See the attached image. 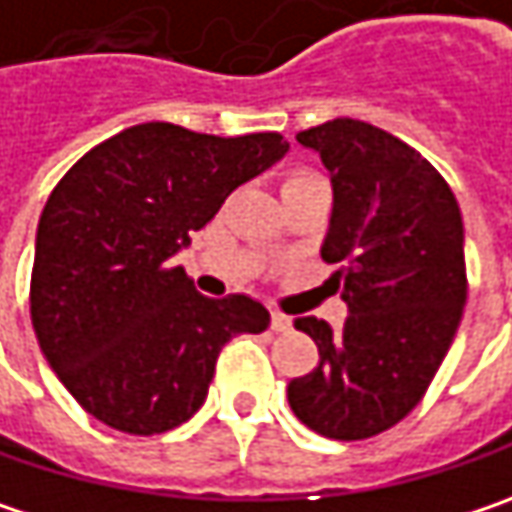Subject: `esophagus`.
Instances as JSON below:
<instances>
[{
	"instance_id": "1",
	"label": "esophagus",
	"mask_w": 512,
	"mask_h": 512,
	"mask_svg": "<svg viewBox=\"0 0 512 512\" xmlns=\"http://www.w3.org/2000/svg\"><path fill=\"white\" fill-rule=\"evenodd\" d=\"M271 329H274V332H291V329H294V320H291L288 314H282V311H274V314H271Z\"/></svg>"
}]
</instances>
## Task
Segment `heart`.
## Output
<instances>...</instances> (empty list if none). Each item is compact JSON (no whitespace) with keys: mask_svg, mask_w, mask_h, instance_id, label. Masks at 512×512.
<instances>
[{"mask_svg":"<svg viewBox=\"0 0 512 512\" xmlns=\"http://www.w3.org/2000/svg\"><path fill=\"white\" fill-rule=\"evenodd\" d=\"M311 180H320V177H314V174H306V171H294V174H288V177H285V186H297V183H311Z\"/></svg>","mask_w":512,"mask_h":512,"instance_id":"1","label":"heart"}]
</instances>
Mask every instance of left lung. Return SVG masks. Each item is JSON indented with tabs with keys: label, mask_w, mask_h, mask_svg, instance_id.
I'll list each match as a JSON object with an SVG mask.
<instances>
[{
	"label": "left lung",
	"mask_w": 512,
	"mask_h": 512,
	"mask_svg": "<svg viewBox=\"0 0 512 512\" xmlns=\"http://www.w3.org/2000/svg\"><path fill=\"white\" fill-rule=\"evenodd\" d=\"M332 180L320 256L341 265V332L297 317L317 367L288 382L297 420L332 440H367L405 420L455 341L466 306L463 218L440 171L402 139L358 119L300 130Z\"/></svg>",
	"instance_id": "left-lung-1"
}]
</instances>
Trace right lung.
I'll return each instance as SVG.
<instances>
[{"label":"right lung","mask_w":512,"mask_h":512,"mask_svg":"<svg viewBox=\"0 0 512 512\" xmlns=\"http://www.w3.org/2000/svg\"><path fill=\"white\" fill-rule=\"evenodd\" d=\"M279 133L212 136L145 122L87 151L37 224L31 323L75 402L125 434H163L203 405L221 347L271 314L203 297L174 256L227 195L282 160Z\"/></svg>","instance_id":"obj_1"}]
</instances>
